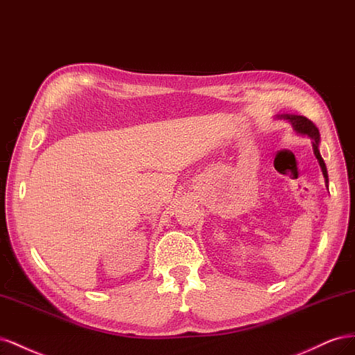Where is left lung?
<instances>
[{
  "label": "left lung",
  "instance_id": "obj_1",
  "mask_svg": "<svg viewBox=\"0 0 355 355\" xmlns=\"http://www.w3.org/2000/svg\"><path fill=\"white\" fill-rule=\"evenodd\" d=\"M287 119L288 121H291L293 128H295L299 134L302 135H308L312 139V147H313V153H315L318 162H320V166L322 171V175L326 178V183H329V175H327V168L326 164H324V160L320 155V150H318V143H320V130L315 126L313 121H311L309 119H306L305 116H295V114H284L281 116Z\"/></svg>",
  "mask_w": 355,
  "mask_h": 355
}]
</instances>
